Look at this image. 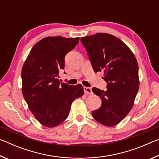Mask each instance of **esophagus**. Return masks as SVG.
Instances as JSON below:
<instances>
[{
	"instance_id": "esophagus-1",
	"label": "esophagus",
	"mask_w": 159,
	"mask_h": 159,
	"mask_svg": "<svg viewBox=\"0 0 159 159\" xmlns=\"http://www.w3.org/2000/svg\"><path fill=\"white\" fill-rule=\"evenodd\" d=\"M83 90H84V93L85 94H90V95H92L93 93L91 88L89 87H83Z\"/></svg>"
}]
</instances>
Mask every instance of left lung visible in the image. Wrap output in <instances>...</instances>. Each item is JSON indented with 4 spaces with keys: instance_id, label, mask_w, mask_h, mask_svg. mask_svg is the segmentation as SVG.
<instances>
[{
    "instance_id": "obj_1",
    "label": "left lung",
    "mask_w": 159,
    "mask_h": 159,
    "mask_svg": "<svg viewBox=\"0 0 159 159\" xmlns=\"http://www.w3.org/2000/svg\"><path fill=\"white\" fill-rule=\"evenodd\" d=\"M95 72L103 71L106 91L93 88L102 99V105L93 111V118L106 126L117 125L133 106L139 90L138 64L134 54L121 40L113 35L98 33L82 37Z\"/></svg>"
}]
</instances>
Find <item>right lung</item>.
<instances>
[{
	"instance_id": "add662e5",
	"label": "right lung",
	"mask_w": 159,
	"mask_h": 159,
	"mask_svg": "<svg viewBox=\"0 0 159 159\" xmlns=\"http://www.w3.org/2000/svg\"><path fill=\"white\" fill-rule=\"evenodd\" d=\"M79 38L46 37L32 48L21 70L22 94L36 119L48 128L62 123L71 105L84 93L80 84L70 85L59 81L64 69V57L76 46Z\"/></svg>"
}]
</instances>
